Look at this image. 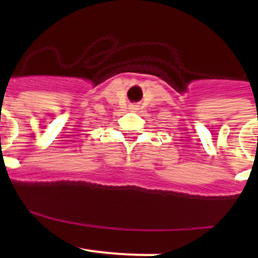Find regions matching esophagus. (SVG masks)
I'll return each mask as SVG.
<instances>
[{"mask_svg":"<svg viewBox=\"0 0 258 258\" xmlns=\"http://www.w3.org/2000/svg\"><path fill=\"white\" fill-rule=\"evenodd\" d=\"M131 109L136 111V109H138V106H137V104H133V106H131Z\"/></svg>","mask_w":258,"mask_h":258,"instance_id":"esophagus-1","label":"esophagus"}]
</instances>
